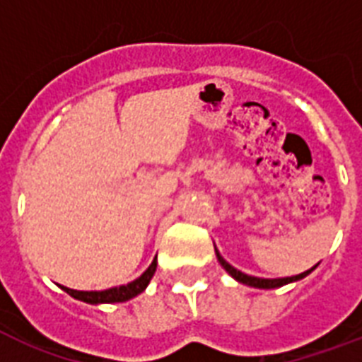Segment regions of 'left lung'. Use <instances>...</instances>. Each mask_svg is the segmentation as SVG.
I'll return each mask as SVG.
<instances>
[{
    "label": "left lung",
    "instance_id": "1",
    "mask_svg": "<svg viewBox=\"0 0 362 362\" xmlns=\"http://www.w3.org/2000/svg\"><path fill=\"white\" fill-rule=\"evenodd\" d=\"M216 257H218V261H220L221 267H223V269H226L227 272H229V274L235 278V280L240 281V284H246V286H250V287H259V289H274V287H281V286H286V284H291V281L303 280L304 276H308L310 272L315 269V267H312L310 270H306V272H300V274H297V276H289V278H274V280H269V278H257V276L244 274V272H240V270L235 269L233 264L227 263L226 259L221 257L218 250H216Z\"/></svg>",
    "mask_w": 362,
    "mask_h": 362
}]
</instances>
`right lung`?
<instances>
[{"mask_svg":"<svg viewBox=\"0 0 362 362\" xmlns=\"http://www.w3.org/2000/svg\"><path fill=\"white\" fill-rule=\"evenodd\" d=\"M156 267H158V257L153 259L152 264H150L136 280H133L131 284H127V286L110 287V289H105V291H76V289H69V287L64 286H62V289H64L65 293H69L73 298H78V300L88 304L125 303V300L136 297L139 293H142L146 289V286L150 284V280H152L153 272H156Z\"/></svg>","mask_w":362,"mask_h":362,"instance_id":"1","label":"right lung"}]
</instances>
